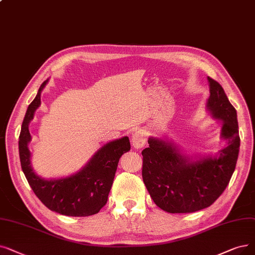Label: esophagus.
<instances>
[{
	"label": "esophagus",
	"mask_w": 255,
	"mask_h": 255,
	"mask_svg": "<svg viewBox=\"0 0 255 255\" xmlns=\"http://www.w3.org/2000/svg\"><path fill=\"white\" fill-rule=\"evenodd\" d=\"M146 140H147L146 131L141 130V129L136 130L133 133V135H132V137H131L132 146H133L136 149H140V148L145 146Z\"/></svg>",
	"instance_id": "34e87169"
}]
</instances>
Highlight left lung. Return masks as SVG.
Wrapping results in <instances>:
<instances>
[{
	"label": "left lung",
	"instance_id": "left-lung-1",
	"mask_svg": "<svg viewBox=\"0 0 255 255\" xmlns=\"http://www.w3.org/2000/svg\"><path fill=\"white\" fill-rule=\"evenodd\" d=\"M207 80V110L223 121L221 137L228 140L219 157L195 161L175 143L155 137L149 138V147L141 152L143 183L155 204L171 214L194 213L212 205L226 189L236 169L240 149L237 110L221 84L210 77Z\"/></svg>",
	"mask_w": 255,
	"mask_h": 255
}]
</instances>
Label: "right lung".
<instances>
[{
    "label": "right lung",
    "mask_w": 255,
    "mask_h": 255,
    "mask_svg": "<svg viewBox=\"0 0 255 255\" xmlns=\"http://www.w3.org/2000/svg\"><path fill=\"white\" fill-rule=\"evenodd\" d=\"M48 80L43 82L34 100L29 105L21 125L18 151L23 170L31 189L49 209L70 217H87L98 214L107 202L118 163L122 155L130 150L127 136L109 141L99 149L85 167L65 178L47 180L35 174L31 167V140L29 123L40 105V93Z\"/></svg>",
    "instance_id": "right-lung-1"
}]
</instances>
